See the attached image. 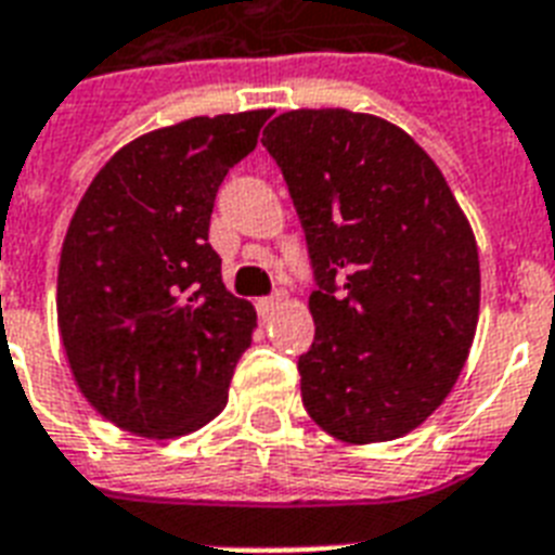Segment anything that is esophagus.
Masks as SVG:
<instances>
[{
  "label": "esophagus",
  "instance_id": "1",
  "mask_svg": "<svg viewBox=\"0 0 555 555\" xmlns=\"http://www.w3.org/2000/svg\"><path fill=\"white\" fill-rule=\"evenodd\" d=\"M282 293H276V296H268V299H259L256 301V310H259V317L262 319H268L270 313H273V310L279 308V305H282Z\"/></svg>",
  "mask_w": 555,
  "mask_h": 555
}]
</instances>
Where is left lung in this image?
Returning <instances> with one entry per match:
<instances>
[{
	"label": "left lung",
	"instance_id": "1",
	"mask_svg": "<svg viewBox=\"0 0 555 555\" xmlns=\"http://www.w3.org/2000/svg\"><path fill=\"white\" fill-rule=\"evenodd\" d=\"M262 145L308 238L310 418L348 444L416 430L453 390L479 322V247L436 162L402 128L345 107L287 111Z\"/></svg>",
	"mask_w": 555,
	"mask_h": 555
}]
</instances>
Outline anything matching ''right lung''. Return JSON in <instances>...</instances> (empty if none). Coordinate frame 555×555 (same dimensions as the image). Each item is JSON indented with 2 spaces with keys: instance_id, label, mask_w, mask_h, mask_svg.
Returning <instances> with one entry per match:
<instances>
[{
  "instance_id": "1",
  "label": "right lung",
  "mask_w": 555,
  "mask_h": 555,
  "mask_svg": "<svg viewBox=\"0 0 555 555\" xmlns=\"http://www.w3.org/2000/svg\"><path fill=\"white\" fill-rule=\"evenodd\" d=\"M273 111L193 116L105 162L67 224L56 319L76 387L145 439L193 434L228 404L256 310L207 245L219 184Z\"/></svg>"
}]
</instances>
